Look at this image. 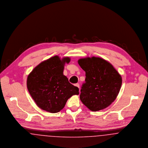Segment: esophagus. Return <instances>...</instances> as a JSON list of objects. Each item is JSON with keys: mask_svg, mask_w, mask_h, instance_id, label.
Segmentation results:
<instances>
[{"mask_svg": "<svg viewBox=\"0 0 148 148\" xmlns=\"http://www.w3.org/2000/svg\"><path fill=\"white\" fill-rule=\"evenodd\" d=\"M75 86H76V87H77L78 88H79V84H78V83H77V84H75Z\"/></svg>", "mask_w": 148, "mask_h": 148, "instance_id": "obj_1", "label": "esophagus"}]
</instances>
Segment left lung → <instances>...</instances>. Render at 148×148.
<instances>
[{
  "label": "left lung",
  "instance_id": "left-lung-1",
  "mask_svg": "<svg viewBox=\"0 0 148 148\" xmlns=\"http://www.w3.org/2000/svg\"><path fill=\"white\" fill-rule=\"evenodd\" d=\"M78 63L86 72L80 100L93 111L106 108L119 94L122 84L121 76L111 64L99 57L82 58Z\"/></svg>",
  "mask_w": 148,
  "mask_h": 148
}]
</instances>
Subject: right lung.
I'll list each match as a JSON object with an SVG mask.
<instances>
[{
  "label": "right lung",
  "instance_id": "obj_1",
  "mask_svg": "<svg viewBox=\"0 0 148 148\" xmlns=\"http://www.w3.org/2000/svg\"><path fill=\"white\" fill-rule=\"evenodd\" d=\"M70 61L69 57L61 60L56 56L40 63L28 75L27 88L39 108L58 112L72 95L79 94L77 87L70 83L63 74L64 63Z\"/></svg>",
  "mask_w": 148,
  "mask_h": 148
}]
</instances>
